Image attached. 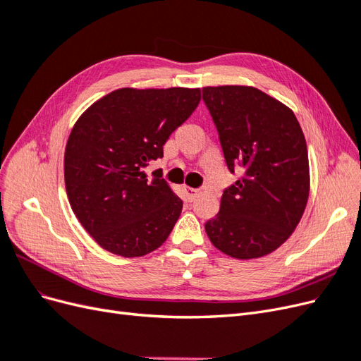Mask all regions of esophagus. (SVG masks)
Here are the masks:
<instances>
[{
  "label": "esophagus",
  "mask_w": 361,
  "mask_h": 361,
  "mask_svg": "<svg viewBox=\"0 0 361 361\" xmlns=\"http://www.w3.org/2000/svg\"><path fill=\"white\" fill-rule=\"evenodd\" d=\"M183 191H185V195H187V199L188 200H194L195 197H197L199 195V190H195V188H191V187H185L183 188Z\"/></svg>",
  "instance_id": "1"
}]
</instances>
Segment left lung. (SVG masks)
Wrapping results in <instances>:
<instances>
[{
    "label": "left lung",
    "instance_id": "left-lung-1",
    "mask_svg": "<svg viewBox=\"0 0 361 361\" xmlns=\"http://www.w3.org/2000/svg\"><path fill=\"white\" fill-rule=\"evenodd\" d=\"M202 92L228 170H243L204 231L227 256H267L292 235L309 200L302 129L289 106L256 87L218 85Z\"/></svg>",
    "mask_w": 361,
    "mask_h": 361
}]
</instances>
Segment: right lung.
I'll return each instance as SVG.
<instances>
[{
	"mask_svg": "<svg viewBox=\"0 0 361 361\" xmlns=\"http://www.w3.org/2000/svg\"><path fill=\"white\" fill-rule=\"evenodd\" d=\"M200 102V89H133L105 94L76 120L64 150V182L73 214L104 250L141 257L161 247L182 200L157 170L162 146Z\"/></svg>",
	"mask_w": 361,
	"mask_h": 361,
	"instance_id": "obj_1",
	"label": "right lung"
}]
</instances>
